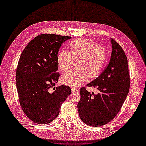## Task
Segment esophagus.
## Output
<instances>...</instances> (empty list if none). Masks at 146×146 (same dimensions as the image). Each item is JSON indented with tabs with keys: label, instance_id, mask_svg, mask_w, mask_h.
<instances>
[{
	"label": "esophagus",
	"instance_id": "esophagus-1",
	"mask_svg": "<svg viewBox=\"0 0 146 146\" xmlns=\"http://www.w3.org/2000/svg\"><path fill=\"white\" fill-rule=\"evenodd\" d=\"M78 91V90L77 88H72L71 89V92L72 93H75V92H77Z\"/></svg>",
	"mask_w": 146,
	"mask_h": 146
}]
</instances>
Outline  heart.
I'll use <instances>...</instances> for the list:
<instances>
[{"instance_id": "1", "label": "heart", "mask_w": 146, "mask_h": 146, "mask_svg": "<svg viewBox=\"0 0 146 146\" xmlns=\"http://www.w3.org/2000/svg\"><path fill=\"white\" fill-rule=\"evenodd\" d=\"M106 50L91 39H77L70 43V51H62L58 56L60 70L66 72L76 62L77 67L65 73L62 83L76 87L84 83L87 77L93 78L101 72L106 59Z\"/></svg>"}]
</instances>
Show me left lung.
Listing matches in <instances>:
<instances>
[{
	"mask_svg": "<svg viewBox=\"0 0 146 146\" xmlns=\"http://www.w3.org/2000/svg\"><path fill=\"white\" fill-rule=\"evenodd\" d=\"M112 52L110 62L103 72L87 86L96 88V95L80 90L78 110L80 119L92 127H100L117 114L129 92L130 79L127 56L121 46L110 39Z\"/></svg>",
	"mask_w": 146,
	"mask_h": 146,
	"instance_id": "obj_1",
	"label": "left lung"
}]
</instances>
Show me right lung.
Returning a JSON list of instances; mask_svg holds the SVG:
<instances>
[{
    "label": "right lung",
    "instance_id": "obj_1",
    "mask_svg": "<svg viewBox=\"0 0 146 146\" xmlns=\"http://www.w3.org/2000/svg\"><path fill=\"white\" fill-rule=\"evenodd\" d=\"M71 36L42 34L33 39L23 51L16 72L17 88L21 107L34 122L46 124L59 115L62 104L71 94L58 82V54L61 44ZM53 88L54 91L51 92Z\"/></svg>",
    "mask_w": 146,
    "mask_h": 146
}]
</instances>
